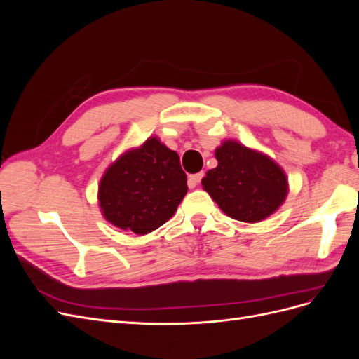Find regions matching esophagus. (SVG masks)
Segmentation results:
<instances>
[{
    "label": "esophagus",
    "instance_id": "esophagus-1",
    "mask_svg": "<svg viewBox=\"0 0 359 359\" xmlns=\"http://www.w3.org/2000/svg\"><path fill=\"white\" fill-rule=\"evenodd\" d=\"M202 177H203V173H202V172H199V173H193V175H190V177H189V181H187L189 187H190V189H194V187H196L198 184L201 182Z\"/></svg>",
    "mask_w": 359,
    "mask_h": 359
}]
</instances>
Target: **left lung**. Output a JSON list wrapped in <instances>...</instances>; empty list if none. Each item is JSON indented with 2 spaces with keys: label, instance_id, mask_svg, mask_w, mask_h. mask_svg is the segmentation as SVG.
<instances>
[{
  "label": "left lung",
  "instance_id": "obj_1",
  "mask_svg": "<svg viewBox=\"0 0 359 359\" xmlns=\"http://www.w3.org/2000/svg\"><path fill=\"white\" fill-rule=\"evenodd\" d=\"M214 154L219 165L206 172L202 187L226 215L259 223L285 203L289 181L276 160L233 139L223 140Z\"/></svg>",
  "mask_w": 359,
  "mask_h": 359
}]
</instances>
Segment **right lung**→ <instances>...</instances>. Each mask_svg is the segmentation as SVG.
<instances>
[{
	"mask_svg": "<svg viewBox=\"0 0 359 359\" xmlns=\"http://www.w3.org/2000/svg\"><path fill=\"white\" fill-rule=\"evenodd\" d=\"M189 191L180 156L149 136L112 161L99 184L102 215L118 229L147 235L175 214Z\"/></svg>",
	"mask_w": 359,
	"mask_h": 359,
	"instance_id": "obj_1",
	"label": "right lung"
}]
</instances>
